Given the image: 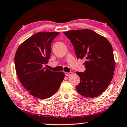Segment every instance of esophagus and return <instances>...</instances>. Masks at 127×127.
Returning a JSON list of instances; mask_svg holds the SVG:
<instances>
[{"mask_svg":"<svg viewBox=\"0 0 127 127\" xmlns=\"http://www.w3.org/2000/svg\"><path fill=\"white\" fill-rule=\"evenodd\" d=\"M72 74V72H65V75L67 76H70Z\"/></svg>","mask_w":127,"mask_h":127,"instance_id":"esophagus-1","label":"esophagus"}]
</instances>
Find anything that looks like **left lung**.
<instances>
[{"label": "left lung", "mask_w": 127, "mask_h": 127, "mask_svg": "<svg viewBox=\"0 0 127 127\" xmlns=\"http://www.w3.org/2000/svg\"><path fill=\"white\" fill-rule=\"evenodd\" d=\"M74 47L77 59L84 58L86 71L76 72L80 82L76 86L79 94L93 98L101 94L112 80L115 63L113 49L105 37L91 30L64 32Z\"/></svg>", "instance_id": "obj_1"}]
</instances>
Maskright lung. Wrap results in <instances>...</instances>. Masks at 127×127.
<instances>
[{
	"instance_id": "obj_1",
	"label": "right lung",
	"mask_w": 127,
	"mask_h": 127,
	"mask_svg": "<svg viewBox=\"0 0 127 127\" xmlns=\"http://www.w3.org/2000/svg\"><path fill=\"white\" fill-rule=\"evenodd\" d=\"M58 32H38L19 47L15 56L16 74L30 94L41 99L56 93L64 78L63 72H54L43 67L48 63L51 43Z\"/></svg>"
}]
</instances>
